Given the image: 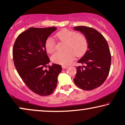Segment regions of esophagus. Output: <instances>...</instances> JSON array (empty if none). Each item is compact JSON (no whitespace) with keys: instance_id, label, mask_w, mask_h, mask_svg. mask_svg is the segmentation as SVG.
<instances>
[{"instance_id":"1","label":"esophagus","mask_w":125,"mask_h":125,"mask_svg":"<svg viewBox=\"0 0 125 125\" xmlns=\"http://www.w3.org/2000/svg\"><path fill=\"white\" fill-rule=\"evenodd\" d=\"M68 67V66H66V65H63L62 66V69H66Z\"/></svg>"}]
</instances>
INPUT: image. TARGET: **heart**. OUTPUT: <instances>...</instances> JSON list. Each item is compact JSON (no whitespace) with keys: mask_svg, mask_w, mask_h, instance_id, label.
I'll use <instances>...</instances> for the list:
<instances>
[{"mask_svg":"<svg viewBox=\"0 0 125 125\" xmlns=\"http://www.w3.org/2000/svg\"><path fill=\"white\" fill-rule=\"evenodd\" d=\"M57 37L61 42H66L64 52H57L51 56V61L55 63L68 65L73 61L74 55L81 56L86 52L88 47V42L84 34L78 33L76 31L67 29L58 33ZM56 43L52 37H49L45 41V48L49 53H52L55 51Z\"/></svg>","mask_w":125,"mask_h":125,"instance_id":"1","label":"heart"}]
</instances>
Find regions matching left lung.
Here are the masks:
<instances>
[{"label": "left lung", "mask_w": 125, "mask_h": 125, "mask_svg": "<svg viewBox=\"0 0 125 125\" xmlns=\"http://www.w3.org/2000/svg\"><path fill=\"white\" fill-rule=\"evenodd\" d=\"M86 36L88 49L83 57L78 61L83 64L77 67L74 82L78 87L91 91L101 86L110 72L111 56L107 40L96 29L85 26H75Z\"/></svg>", "instance_id": "obj_1"}]
</instances>
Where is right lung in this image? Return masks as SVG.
Instances as JSON below:
<instances>
[{"mask_svg":"<svg viewBox=\"0 0 125 125\" xmlns=\"http://www.w3.org/2000/svg\"><path fill=\"white\" fill-rule=\"evenodd\" d=\"M56 29L30 28L18 35L14 44L12 57L18 73L26 86L34 94L48 96L57 85L58 76L62 66L50 62L45 48V42Z\"/></svg>","mask_w":125,"mask_h":125,"instance_id":"add662e5","label":"right lung"}]
</instances>
